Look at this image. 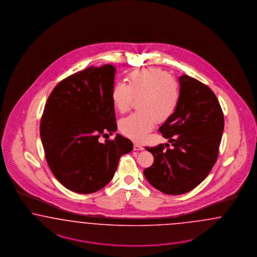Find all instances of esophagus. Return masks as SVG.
<instances>
[{"label":"esophagus","instance_id":"obj_1","mask_svg":"<svg viewBox=\"0 0 257 257\" xmlns=\"http://www.w3.org/2000/svg\"><path fill=\"white\" fill-rule=\"evenodd\" d=\"M144 146L139 144H134V150L135 151H140V150H144Z\"/></svg>","mask_w":257,"mask_h":257}]
</instances>
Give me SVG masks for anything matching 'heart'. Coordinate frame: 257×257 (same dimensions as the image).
Returning a JSON list of instances; mask_svg holds the SVG:
<instances>
[{"label": "heart", "instance_id": "obj_1", "mask_svg": "<svg viewBox=\"0 0 257 257\" xmlns=\"http://www.w3.org/2000/svg\"><path fill=\"white\" fill-rule=\"evenodd\" d=\"M114 108L127 112L134 97L140 98L138 109L119 121L124 136L143 141L158 122H165L173 116L180 102V88L169 73L162 69L149 68L131 72L129 82L114 83L112 89Z\"/></svg>", "mask_w": 257, "mask_h": 257}]
</instances>
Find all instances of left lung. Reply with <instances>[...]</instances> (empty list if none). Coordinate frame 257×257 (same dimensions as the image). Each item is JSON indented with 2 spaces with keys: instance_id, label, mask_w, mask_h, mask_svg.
I'll return each mask as SVG.
<instances>
[{
  "instance_id": "8db88e82",
  "label": "left lung",
  "mask_w": 257,
  "mask_h": 257,
  "mask_svg": "<svg viewBox=\"0 0 257 257\" xmlns=\"http://www.w3.org/2000/svg\"><path fill=\"white\" fill-rule=\"evenodd\" d=\"M179 82V106L159 128L173 147H146L154 163L144 171L150 185L169 195L186 193L205 180L217 161L224 131V114L214 92L185 74Z\"/></svg>"
}]
</instances>
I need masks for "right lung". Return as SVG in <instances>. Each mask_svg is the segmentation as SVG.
Listing matches in <instances>:
<instances>
[{
    "instance_id": "right-lung-1",
    "label": "right lung",
    "mask_w": 257,
    "mask_h": 257,
    "mask_svg": "<svg viewBox=\"0 0 257 257\" xmlns=\"http://www.w3.org/2000/svg\"><path fill=\"white\" fill-rule=\"evenodd\" d=\"M113 65L89 67L58 83L45 105L40 137L52 174L73 192L90 194L113 179L119 158L132 151L130 140L116 134L112 89Z\"/></svg>"
}]
</instances>
